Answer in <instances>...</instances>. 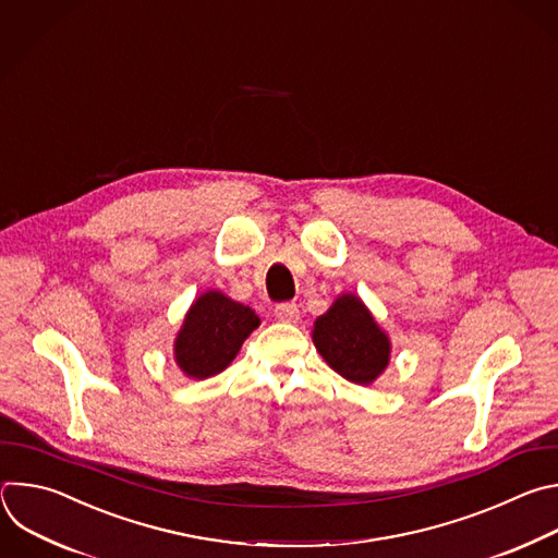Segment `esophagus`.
<instances>
[{
    "label": "esophagus",
    "instance_id": "34e87169",
    "mask_svg": "<svg viewBox=\"0 0 558 558\" xmlns=\"http://www.w3.org/2000/svg\"><path fill=\"white\" fill-rule=\"evenodd\" d=\"M275 316L279 320H286V323H294L299 318V307L294 303H277L275 305Z\"/></svg>",
    "mask_w": 558,
    "mask_h": 558
}]
</instances>
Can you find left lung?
Segmentation results:
<instances>
[{
    "instance_id": "obj_1",
    "label": "left lung",
    "mask_w": 558,
    "mask_h": 558,
    "mask_svg": "<svg viewBox=\"0 0 558 558\" xmlns=\"http://www.w3.org/2000/svg\"><path fill=\"white\" fill-rule=\"evenodd\" d=\"M314 345L325 363L356 385L374 383L389 363V339L354 294L337 299L314 323Z\"/></svg>"
}]
</instances>
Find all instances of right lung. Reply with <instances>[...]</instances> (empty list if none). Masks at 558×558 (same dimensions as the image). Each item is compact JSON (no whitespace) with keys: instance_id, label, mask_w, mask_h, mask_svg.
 <instances>
[{"instance_id":"right-lung-1","label":"right lung","mask_w":558,"mask_h":558,"mask_svg":"<svg viewBox=\"0 0 558 558\" xmlns=\"http://www.w3.org/2000/svg\"><path fill=\"white\" fill-rule=\"evenodd\" d=\"M259 316L221 292L202 294L189 310L175 339V361L189 378H208L238 356Z\"/></svg>"}]
</instances>
